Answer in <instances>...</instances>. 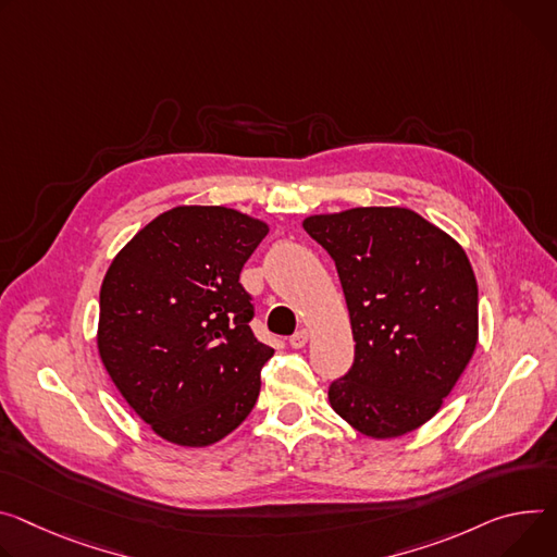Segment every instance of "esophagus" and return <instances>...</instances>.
<instances>
[{"mask_svg":"<svg viewBox=\"0 0 557 557\" xmlns=\"http://www.w3.org/2000/svg\"><path fill=\"white\" fill-rule=\"evenodd\" d=\"M307 342H309V331H307V329L297 331V333H295V335H290V339H288V344H290L293 348H301V346H307Z\"/></svg>","mask_w":557,"mask_h":557,"instance_id":"1","label":"esophagus"}]
</instances>
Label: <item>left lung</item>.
<instances>
[{
	"instance_id": "1",
	"label": "left lung",
	"mask_w": 557,
	"mask_h": 557,
	"mask_svg": "<svg viewBox=\"0 0 557 557\" xmlns=\"http://www.w3.org/2000/svg\"><path fill=\"white\" fill-rule=\"evenodd\" d=\"M305 231L333 258L356 360L329 386L333 411L373 440L429 422L478 344V282L465 248L401 207L311 215Z\"/></svg>"
}]
</instances>
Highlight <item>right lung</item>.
Returning <instances> with one entry per match:
<instances>
[{"label": "right lung", "mask_w": 557, "mask_h": 557, "mask_svg": "<svg viewBox=\"0 0 557 557\" xmlns=\"http://www.w3.org/2000/svg\"><path fill=\"white\" fill-rule=\"evenodd\" d=\"M269 224L226 207H175L111 262L97 350L128 407L166 442L211 446L260 395L273 348L248 322L239 273Z\"/></svg>", "instance_id": "add662e5"}]
</instances>
